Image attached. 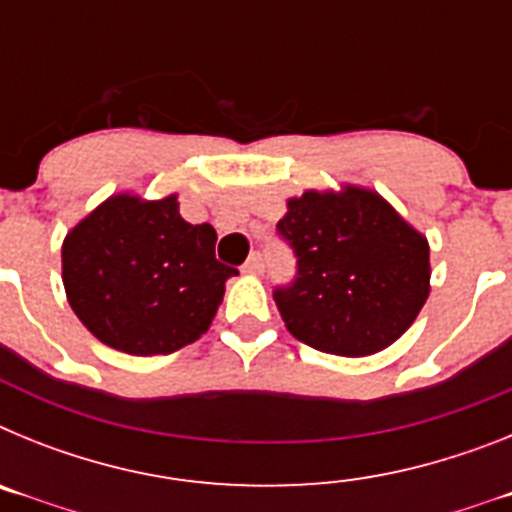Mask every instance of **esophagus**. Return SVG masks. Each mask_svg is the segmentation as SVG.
I'll list each match as a JSON object with an SVG mask.
<instances>
[{
	"label": "esophagus",
	"mask_w": 512,
	"mask_h": 512,
	"mask_svg": "<svg viewBox=\"0 0 512 512\" xmlns=\"http://www.w3.org/2000/svg\"><path fill=\"white\" fill-rule=\"evenodd\" d=\"M261 271H264V261H261L259 253H253L251 259L243 264V274H261Z\"/></svg>",
	"instance_id": "obj_1"
}]
</instances>
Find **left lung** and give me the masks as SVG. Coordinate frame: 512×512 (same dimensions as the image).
I'll return each instance as SVG.
<instances>
[{
  "label": "left lung",
  "instance_id": "left-lung-1",
  "mask_svg": "<svg viewBox=\"0 0 512 512\" xmlns=\"http://www.w3.org/2000/svg\"><path fill=\"white\" fill-rule=\"evenodd\" d=\"M277 230L297 279L274 292L297 341L336 356H372L415 323L431 295L428 238L369 187L289 197Z\"/></svg>",
  "mask_w": 512,
  "mask_h": 512
}]
</instances>
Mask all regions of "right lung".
<instances>
[{
  "instance_id": "1",
  "label": "right lung",
  "mask_w": 512,
  "mask_h": 512,
  "mask_svg": "<svg viewBox=\"0 0 512 512\" xmlns=\"http://www.w3.org/2000/svg\"><path fill=\"white\" fill-rule=\"evenodd\" d=\"M212 225L179 215V197L117 192L66 233L61 279L76 318L130 356L174 354L212 325L225 282Z\"/></svg>"
}]
</instances>
